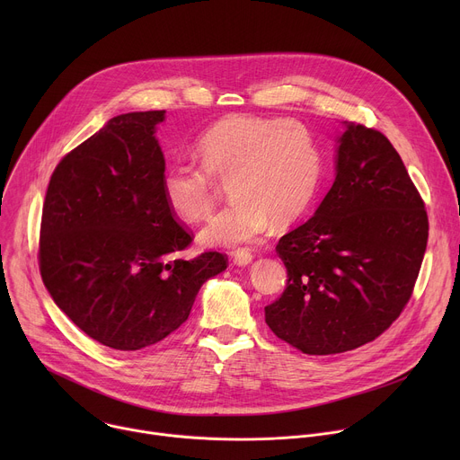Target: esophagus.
Instances as JSON below:
<instances>
[{"mask_svg": "<svg viewBox=\"0 0 460 460\" xmlns=\"http://www.w3.org/2000/svg\"><path fill=\"white\" fill-rule=\"evenodd\" d=\"M233 261H234L236 266L245 268V266H249L251 261H252V252L249 249H238V251L233 252Z\"/></svg>", "mask_w": 460, "mask_h": 460, "instance_id": "obj_1", "label": "esophagus"}]
</instances>
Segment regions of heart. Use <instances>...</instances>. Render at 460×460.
<instances>
[{
    "label": "heart",
    "instance_id": "heart-1",
    "mask_svg": "<svg viewBox=\"0 0 460 460\" xmlns=\"http://www.w3.org/2000/svg\"><path fill=\"white\" fill-rule=\"evenodd\" d=\"M200 165L174 162L160 181L167 209L187 224L206 220L217 204V181L229 183L231 208L199 234L206 247L260 240L271 224L298 222L313 204L322 155L309 130L293 119L233 114L196 140Z\"/></svg>",
    "mask_w": 460,
    "mask_h": 460
}]
</instances>
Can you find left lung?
<instances>
[{
  "label": "left lung",
  "instance_id": "8db88e82",
  "mask_svg": "<svg viewBox=\"0 0 460 460\" xmlns=\"http://www.w3.org/2000/svg\"><path fill=\"white\" fill-rule=\"evenodd\" d=\"M426 243L424 202L395 147L344 121L332 189L277 245L289 280L266 307L268 325L307 355L375 341L408 304Z\"/></svg>",
  "mask_w": 460,
  "mask_h": 460
}]
</instances>
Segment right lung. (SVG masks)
I'll return each instance as SVG.
<instances>
[{
	"label": "right lung",
	"mask_w": 460,
	"mask_h": 460,
	"mask_svg": "<svg viewBox=\"0 0 460 460\" xmlns=\"http://www.w3.org/2000/svg\"><path fill=\"white\" fill-rule=\"evenodd\" d=\"M165 111L111 118L54 169L40 271L54 304L100 344L137 351L187 320L200 288L227 268L217 251L178 258L190 234L162 199Z\"/></svg>",
	"instance_id": "add662e5"
}]
</instances>
